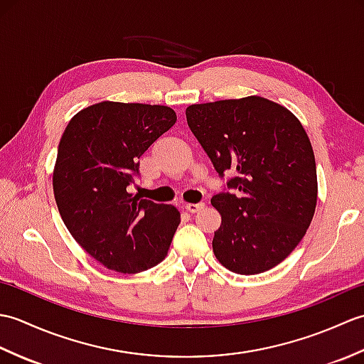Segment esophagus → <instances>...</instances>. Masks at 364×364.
<instances>
[{
	"mask_svg": "<svg viewBox=\"0 0 364 364\" xmlns=\"http://www.w3.org/2000/svg\"><path fill=\"white\" fill-rule=\"evenodd\" d=\"M205 203H186L184 205V210L189 211V213H197L200 210H203Z\"/></svg>",
	"mask_w": 364,
	"mask_h": 364,
	"instance_id": "34e87169",
	"label": "esophagus"
}]
</instances>
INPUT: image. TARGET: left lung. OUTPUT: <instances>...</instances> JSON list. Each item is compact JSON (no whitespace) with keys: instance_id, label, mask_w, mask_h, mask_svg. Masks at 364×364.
<instances>
[{"instance_id":"obj_1","label":"left lung","mask_w":364,"mask_h":364,"mask_svg":"<svg viewBox=\"0 0 364 364\" xmlns=\"http://www.w3.org/2000/svg\"><path fill=\"white\" fill-rule=\"evenodd\" d=\"M186 119L219 176L233 173L211 198L222 215L215 258L241 275L280 264L305 236L318 202L314 153L301 123L262 97L192 105Z\"/></svg>"}]
</instances>
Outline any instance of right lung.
Segmentation results:
<instances>
[{"label": "right lung", "instance_id": "right-lung-1", "mask_svg": "<svg viewBox=\"0 0 364 364\" xmlns=\"http://www.w3.org/2000/svg\"><path fill=\"white\" fill-rule=\"evenodd\" d=\"M175 122L167 106L103 102L76 114L60 137L53 173L60 218L75 241L115 272L159 264L180 225L172 205L129 194L139 158Z\"/></svg>", "mask_w": 364, "mask_h": 364}]
</instances>
